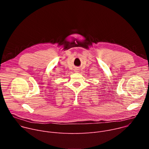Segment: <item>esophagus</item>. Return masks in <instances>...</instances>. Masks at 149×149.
Wrapping results in <instances>:
<instances>
[{"mask_svg": "<svg viewBox=\"0 0 149 149\" xmlns=\"http://www.w3.org/2000/svg\"><path fill=\"white\" fill-rule=\"evenodd\" d=\"M76 72H78V70H76Z\"/></svg>", "mask_w": 149, "mask_h": 149, "instance_id": "34e87169", "label": "esophagus"}]
</instances>
